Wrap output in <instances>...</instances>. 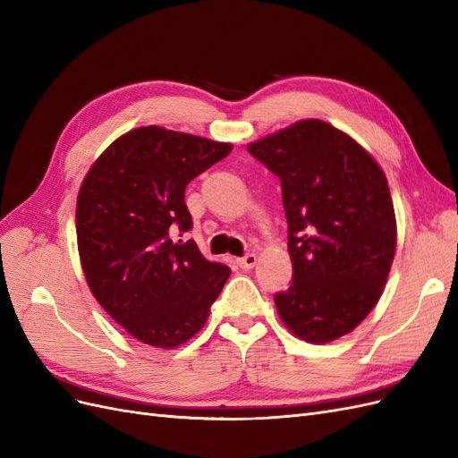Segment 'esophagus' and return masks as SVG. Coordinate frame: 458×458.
Returning <instances> with one entry per match:
<instances>
[{"mask_svg":"<svg viewBox=\"0 0 458 458\" xmlns=\"http://www.w3.org/2000/svg\"><path fill=\"white\" fill-rule=\"evenodd\" d=\"M256 261H258V256H256L254 252L246 254V256H242V258H239V259H237V263H239V267H241V269H252V267L256 266Z\"/></svg>","mask_w":458,"mask_h":458,"instance_id":"34e87169","label":"esophagus"}]
</instances>
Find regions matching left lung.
<instances>
[{"label":"left lung","mask_w":458,"mask_h":458,"mask_svg":"<svg viewBox=\"0 0 458 458\" xmlns=\"http://www.w3.org/2000/svg\"><path fill=\"white\" fill-rule=\"evenodd\" d=\"M248 152L281 179L293 283L283 323L311 344L352 332L377 306L395 252L394 202L380 165L350 135L301 120Z\"/></svg>","instance_id":"1"}]
</instances>
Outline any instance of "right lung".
Returning a JSON list of instances; mask_svg holds the SVG:
<instances>
[{
    "instance_id": "right-lung-1",
    "label": "right lung",
    "mask_w": 458,
    "mask_h": 458,
    "mask_svg": "<svg viewBox=\"0 0 458 458\" xmlns=\"http://www.w3.org/2000/svg\"><path fill=\"white\" fill-rule=\"evenodd\" d=\"M229 143L147 126L128 131L91 165L80 187L81 269L101 308L133 338L175 348L206 323L229 279L195 241L187 185L224 160Z\"/></svg>"
}]
</instances>
